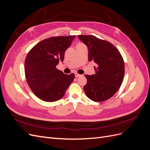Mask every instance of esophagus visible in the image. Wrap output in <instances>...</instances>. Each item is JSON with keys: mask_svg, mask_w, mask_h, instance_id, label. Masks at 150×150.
<instances>
[{"mask_svg": "<svg viewBox=\"0 0 150 150\" xmlns=\"http://www.w3.org/2000/svg\"><path fill=\"white\" fill-rule=\"evenodd\" d=\"M74 74H75V77H76V78H78V77H79L81 76L78 73V72H75Z\"/></svg>", "mask_w": 150, "mask_h": 150, "instance_id": "34e87169", "label": "esophagus"}]
</instances>
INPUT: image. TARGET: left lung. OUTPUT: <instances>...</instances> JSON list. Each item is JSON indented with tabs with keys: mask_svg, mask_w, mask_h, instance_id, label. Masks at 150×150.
<instances>
[{
	"mask_svg": "<svg viewBox=\"0 0 150 150\" xmlns=\"http://www.w3.org/2000/svg\"><path fill=\"white\" fill-rule=\"evenodd\" d=\"M78 37L88 49V61L97 64L95 74L86 75L84 86L88 98L95 102L108 100L118 91L125 76V64L120 51L114 45L94 35Z\"/></svg>",
	"mask_w": 150,
	"mask_h": 150,
	"instance_id": "8db88e82",
	"label": "left lung"
}]
</instances>
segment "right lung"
Wrapping results in <instances>:
<instances>
[{
    "label": "right lung",
    "instance_id": "1",
    "mask_svg": "<svg viewBox=\"0 0 150 150\" xmlns=\"http://www.w3.org/2000/svg\"><path fill=\"white\" fill-rule=\"evenodd\" d=\"M75 35L47 38L38 43L26 56V81L36 96L47 102L56 101L64 96L75 75H67L56 69Z\"/></svg>",
    "mask_w": 150,
    "mask_h": 150
}]
</instances>
